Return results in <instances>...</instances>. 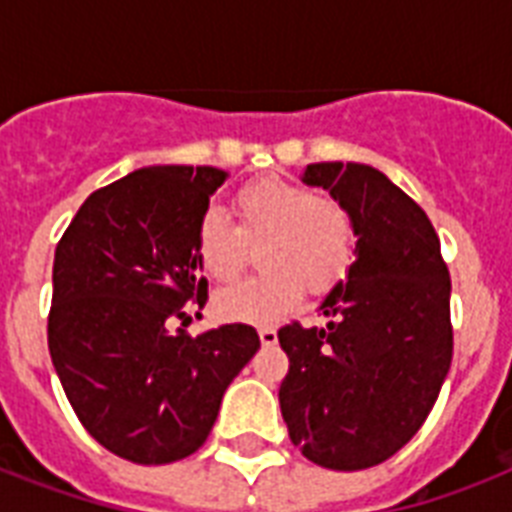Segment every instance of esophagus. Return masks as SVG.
<instances>
[{"mask_svg":"<svg viewBox=\"0 0 512 512\" xmlns=\"http://www.w3.org/2000/svg\"><path fill=\"white\" fill-rule=\"evenodd\" d=\"M257 335H260L263 348H271V345H276V340H279V335H276V329L273 327H260L257 329Z\"/></svg>","mask_w":512,"mask_h":512,"instance_id":"esophagus-1","label":"esophagus"}]
</instances>
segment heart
<instances>
[{"instance_id": "obj_1", "label": "heart", "mask_w": 512, "mask_h": 512, "mask_svg": "<svg viewBox=\"0 0 512 512\" xmlns=\"http://www.w3.org/2000/svg\"><path fill=\"white\" fill-rule=\"evenodd\" d=\"M233 217L207 212L196 225V260L215 281H231L257 247L265 273L231 284L215 297L225 321L273 324L287 316L308 289L332 292L358 255V223L345 201L313 193L284 177H257L233 193Z\"/></svg>"}]
</instances>
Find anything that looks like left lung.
Instances as JSON below:
<instances>
[{
    "label": "left lung",
    "mask_w": 512,
    "mask_h": 512,
    "mask_svg": "<svg viewBox=\"0 0 512 512\" xmlns=\"http://www.w3.org/2000/svg\"><path fill=\"white\" fill-rule=\"evenodd\" d=\"M303 180L358 223L348 281L321 303L327 327L279 329L292 444L329 470L390 460L428 420L452 366V279L425 209L369 164H308Z\"/></svg>",
    "instance_id": "1"
}]
</instances>
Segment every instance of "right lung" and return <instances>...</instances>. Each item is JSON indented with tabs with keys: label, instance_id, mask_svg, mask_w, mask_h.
<instances>
[{
	"label": "right lung",
	"instance_id": "add662e5",
	"mask_svg": "<svg viewBox=\"0 0 512 512\" xmlns=\"http://www.w3.org/2000/svg\"><path fill=\"white\" fill-rule=\"evenodd\" d=\"M225 177L183 164L130 172L90 193L55 247L52 366L84 430L122 460L196 452L260 348L247 324L185 332L207 303L196 225Z\"/></svg>",
	"mask_w": 512,
	"mask_h": 512
}]
</instances>
